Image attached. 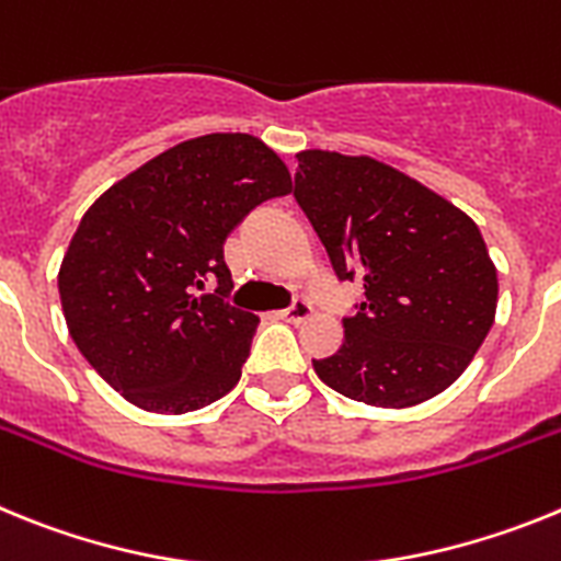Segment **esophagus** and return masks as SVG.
<instances>
[{
	"instance_id": "esophagus-1",
	"label": "esophagus",
	"mask_w": 561,
	"mask_h": 561,
	"mask_svg": "<svg viewBox=\"0 0 561 561\" xmlns=\"http://www.w3.org/2000/svg\"><path fill=\"white\" fill-rule=\"evenodd\" d=\"M310 316V301L305 299H294L290 301V308L282 310V319L290 321V324H299V321H305Z\"/></svg>"
}]
</instances>
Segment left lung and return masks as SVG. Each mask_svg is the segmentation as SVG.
Segmentation results:
<instances>
[{
	"label": "left lung",
	"mask_w": 561,
	"mask_h": 561,
	"mask_svg": "<svg viewBox=\"0 0 561 561\" xmlns=\"http://www.w3.org/2000/svg\"><path fill=\"white\" fill-rule=\"evenodd\" d=\"M294 197L339 282L362 279L344 341L316 375L341 396L403 409L469 367L496 313V267L471 217L373 158L299 152Z\"/></svg>",
	"instance_id": "left-lung-1"
}]
</instances>
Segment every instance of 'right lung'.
Wrapping results in <instances>:
<instances>
[{
    "label": "right lung",
    "instance_id": "obj_1",
    "mask_svg": "<svg viewBox=\"0 0 561 561\" xmlns=\"http://www.w3.org/2000/svg\"><path fill=\"white\" fill-rule=\"evenodd\" d=\"M287 192L274 149L226 133L172 146L92 203L58 294L76 347L115 392L183 415L237 387L260 319L228 305L222 242Z\"/></svg>",
    "mask_w": 561,
    "mask_h": 561
}]
</instances>
